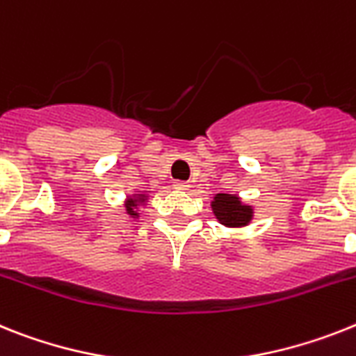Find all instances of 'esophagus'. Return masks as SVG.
I'll return each instance as SVG.
<instances>
[{
	"mask_svg": "<svg viewBox=\"0 0 356 356\" xmlns=\"http://www.w3.org/2000/svg\"><path fill=\"white\" fill-rule=\"evenodd\" d=\"M173 188L179 190V192H186V190H190V184L184 183V181H175V183H173Z\"/></svg>",
	"mask_w": 356,
	"mask_h": 356,
	"instance_id": "obj_1",
	"label": "esophagus"
}]
</instances>
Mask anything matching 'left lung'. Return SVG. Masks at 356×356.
<instances>
[{"label":"left lung","instance_id":"obj_1","mask_svg":"<svg viewBox=\"0 0 356 356\" xmlns=\"http://www.w3.org/2000/svg\"><path fill=\"white\" fill-rule=\"evenodd\" d=\"M210 206L215 219L226 228H243L253 219V206L244 202L237 193H215Z\"/></svg>","mask_w":356,"mask_h":356}]
</instances>
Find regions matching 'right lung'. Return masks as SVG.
I'll return each mask as SVG.
<instances>
[{
	"mask_svg": "<svg viewBox=\"0 0 356 356\" xmlns=\"http://www.w3.org/2000/svg\"><path fill=\"white\" fill-rule=\"evenodd\" d=\"M148 199H150V195L145 192H139V193H132V195H127V199H124V210H127V213L132 217V219H139V211H141L143 206L148 202Z\"/></svg>",
	"mask_w": 356,
	"mask_h": 356,
	"instance_id": "add662e5",
	"label": "right lung"
}]
</instances>
